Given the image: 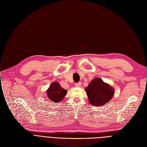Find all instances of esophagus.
Masks as SVG:
<instances>
[{"label": "esophagus", "instance_id": "obj_1", "mask_svg": "<svg viewBox=\"0 0 147 147\" xmlns=\"http://www.w3.org/2000/svg\"><path fill=\"white\" fill-rule=\"evenodd\" d=\"M75 85H76V86H77V87H80V86L82 85V83H81V82H78V83H76Z\"/></svg>", "mask_w": 147, "mask_h": 147}]
</instances>
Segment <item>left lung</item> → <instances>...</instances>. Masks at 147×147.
<instances>
[{"instance_id": "obj_1", "label": "left lung", "mask_w": 147, "mask_h": 147, "mask_svg": "<svg viewBox=\"0 0 147 147\" xmlns=\"http://www.w3.org/2000/svg\"><path fill=\"white\" fill-rule=\"evenodd\" d=\"M90 103L101 107L110 101L114 95V89L101 79L95 78L85 89Z\"/></svg>"}]
</instances>
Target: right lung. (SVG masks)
Returning <instances> with one entry per match:
<instances>
[{"label": "right lung", "instance_id": "add662e5", "mask_svg": "<svg viewBox=\"0 0 147 147\" xmlns=\"http://www.w3.org/2000/svg\"><path fill=\"white\" fill-rule=\"evenodd\" d=\"M67 93V90L62 88L57 82L52 83L47 90L48 96L54 102H58L63 100Z\"/></svg>", "mask_w": 147, "mask_h": 147}]
</instances>
